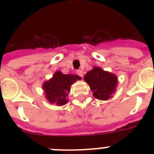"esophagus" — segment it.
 <instances>
[{
    "label": "esophagus",
    "instance_id": "1",
    "mask_svg": "<svg viewBox=\"0 0 154 154\" xmlns=\"http://www.w3.org/2000/svg\"><path fill=\"white\" fill-rule=\"evenodd\" d=\"M77 74L79 75L80 77H83V71L82 69H79V70H77Z\"/></svg>",
    "mask_w": 154,
    "mask_h": 154
}]
</instances>
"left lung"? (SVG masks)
Returning a JSON list of instances; mask_svg holds the SVG:
<instances>
[{"label": "left lung", "mask_w": 154, "mask_h": 154, "mask_svg": "<svg viewBox=\"0 0 154 154\" xmlns=\"http://www.w3.org/2000/svg\"><path fill=\"white\" fill-rule=\"evenodd\" d=\"M84 81L90 87L94 97L101 101L111 98L118 84L117 77L114 73L96 66L85 75Z\"/></svg>", "instance_id": "8db88e82"}]
</instances>
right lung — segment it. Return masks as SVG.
Returning a JSON list of instances; mask_svg holds the SVG:
<instances>
[{
	"instance_id": "1",
	"label": "right lung",
	"mask_w": 154,
	"mask_h": 154,
	"mask_svg": "<svg viewBox=\"0 0 154 154\" xmlns=\"http://www.w3.org/2000/svg\"><path fill=\"white\" fill-rule=\"evenodd\" d=\"M80 80H82L80 76L64 74L61 71H57L50 79L45 81L42 85L45 98L50 104H55L57 106L67 104L70 87Z\"/></svg>"
}]
</instances>
